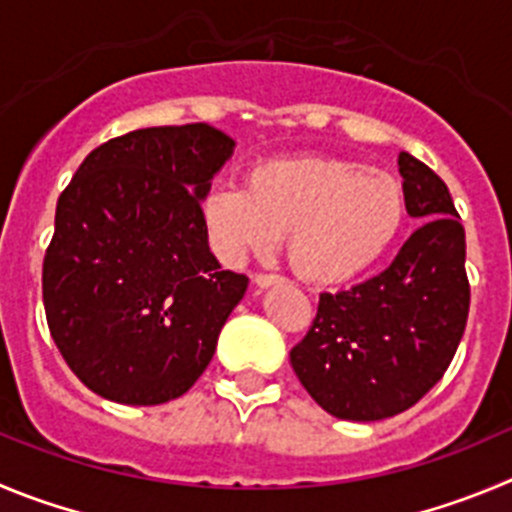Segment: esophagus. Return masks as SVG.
I'll list each match as a JSON object with an SVG mask.
<instances>
[{"mask_svg": "<svg viewBox=\"0 0 512 512\" xmlns=\"http://www.w3.org/2000/svg\"><path fill=\"white\" fill-rule=\"evenodd\" d=\"M280 275H275V272H257L255 278H252V283L257 285V288H270V285L280 283Z\"/></svg>", "mask_w": 512, "mask_h": 512, "instance_id": "esophagus-1", "label": "esophagus"}]
</instances>
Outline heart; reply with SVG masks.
Instances as JSON below:
<instances>
[{"label": "heart", "mask_w": 512, "mask_h": 512, "mask_svg": "<svg viewBox=\"0 0 512 512\" xmlns=\"http://www.w3.org/2000/svg\"><path fill=\"white\" fill-rule=\"evenodd\" d=\"M214 247L229 260L275 250L288 234L293 270L333 285L374 267L401 234L407 191L361 161L295 156L257 164L247 186H217L202 199Z\"/></svg>", "instance_id": "heart-1"}]
</instances>
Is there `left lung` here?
Instances as JSON below:
<instances>
[{
    "instance_id": "left-lung-1",
    "label": "left lung",
    "mask_w": 512,
    "mask_h": 512,
    "mask_svg": "<svg viewBox=\"0 0 512 512\" xmlns=\"http://www.w3.org/2000/svg\"><path fill=\"white\" fill-rule=\"evenodd\" d=\"M407 212L422 219L389 267L351 290L321 293L290 364L328 414L379 422L414 407L455 358L470 313L465 227L450 189L399 154Z\"/></svg>"
}]
</instances>
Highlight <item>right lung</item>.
Wrapping results in <instances>:
<instances>
[{"label": "right lung", "instance_id": "right-lung-1", "mask_svg": "<svg viewBox=\"0 0 512 512\" xmlns=\"http://www.w3.org/2000/svg\"><path fill=\"white\" fill-rule=\"evenodd\" d=\"M234 141L207 123L131 131L93 148L57 199L42 262L47 326L103 399L186 394L247 290L209 252L202 199Z\"/></svg>", "mask_w": 512, "mask_h": 512}]
</instances>
